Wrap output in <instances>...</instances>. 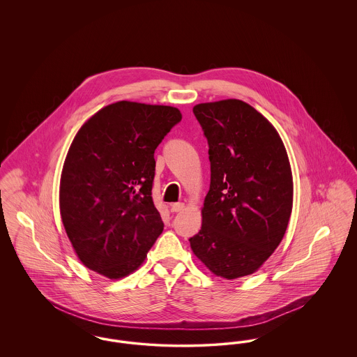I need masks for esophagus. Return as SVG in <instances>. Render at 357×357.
<instances>
[{"instance_id": "1", "label": "esophagus", "mask_w": 357, "mask_h": 357, "mask_svg": "<svg viewBox=\"0 0 357 357\" xmlns=\"http://www.w3.org/2000/svg\"><path fill=\"white\" fill-rule=\"evenodd\" d=\"M185 207H186L185 204H181V202H179V204H170V210L172 213H179V211H182Z\"/></svg>"}]
</instances>
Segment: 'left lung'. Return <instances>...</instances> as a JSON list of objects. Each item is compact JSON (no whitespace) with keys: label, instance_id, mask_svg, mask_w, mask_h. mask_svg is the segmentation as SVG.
I'll list each match as a JSON object with an SVG mask.
<instances>
[{"label":"left lung","instance_id":"1","mask_svg":"<svg viewBox=\"0 0 357 357\" xmlns=\"http://www.w3.org/2000/svg\"><path fill=\"white\" fill-rule=\"evenodd\" d=\"M208 143L211 181L192 253L215 275L257 272L282 241L293 207L288 153L250 104L226 99L192 108Z\"/></svg>","mask_w":357,"mask_h":357}]
</instances>
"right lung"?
<instances>
[{"label": "right lung", "instance_id": "1", "mask_svg": "<svg viewBox=\"0 0 357 357\" xmlns=\"http://www.w3.org/2000/svg\"><path fill=\"white\" fill-rule=\"evenodd\" d=\"M182 119L178 108L109 104L80 127L60 178V214L79 259L119 280L144 262L163 222L153 204V153Z\"/></svg>", "mask_w": 357, "mask_h": 357}]
</instances>
